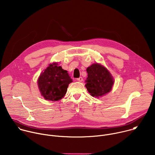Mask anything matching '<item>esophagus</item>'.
<instances>
[{"mask_svg": "<svg viewBox=\"0 0 155 155\" xmlns=\"http://www.w3.org/2000/svg\"><path fill=\"white\" fill-rule=\"evenodd\" d=\"M77 80L78 81H80V82H81V81H83V78H82L81 77H79V78H77Z\"/></svg>", "mask_w": 155, "mask_h": 155, "instance_id": "1", "label": "esophagus"}]
</instances>
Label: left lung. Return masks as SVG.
I'll list each match as a JSON object with an SVG mask.
<instances>
[{
  "label": "left lung",
  "mask_w": 155,
  "mask_h": 155,
  "mask_svg": "<svg viewBox=\"0 0 155 155\" xmlns=\"http://www.w3.org/2000/svg\"><path fill=\"white\" fill-rule=\"evenodd\" d=\"M87 77L85 86L93 97H100L110 92L114 84V79L104 65L93 64L86 69Z\"/></svg>",
  "instance_id": "8db88e82"
}]
</instances>
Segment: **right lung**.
Segmentation results:
<instances>
[{
    "label": "right lung",
    "instance_id": "1",
    "mask_svg": "<svg viewBox=\"0 0 155 155\" xmlns=\"http://www.w3.org/2000/svg\"><path fill=\"white\" fill-rule=\"evenodd\" d=\"M72 82V79L68 71L62 69L58 62L50 64L37 80L41 95L45 99L51 101H57L64 97Z\"/></svg>",
    "mask_w": 155,
    "mask_h": 155
}]
</instances>
